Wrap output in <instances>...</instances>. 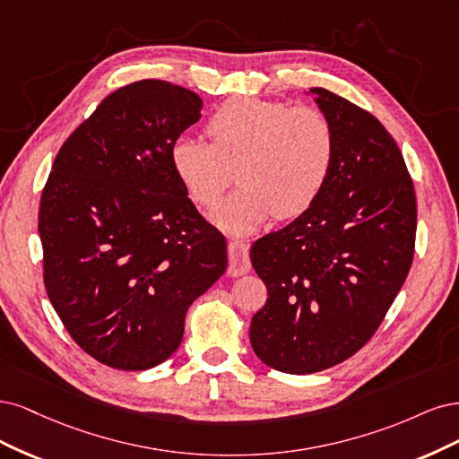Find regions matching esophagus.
Listing matches in <instances>:
<instances>
[{"mask_svg":"<svg viewBox=\"0 0 459 459\" xmlns=\"http://www.w3.org/2000/svg\"><path fill=\"white\" fill-rule=\"evenodd\" d=\"M249 267V244L242 238H232L229 242V276L246 274Z\"/></svg>","mask_w":459,"mask_h":459,"instance_id":"obj_1","label":"esophagus"}]
</instances>
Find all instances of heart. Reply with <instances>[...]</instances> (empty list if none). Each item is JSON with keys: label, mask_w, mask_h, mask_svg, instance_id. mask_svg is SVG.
<instances>
[{"label": "heart", "mask_w": 459, "mask_h": 459, "mask_svg": "<svg viewBox=\"0 0 459 459\" xmlns=\"http://www.w3.org/2000/svg\"><path fill=\"white\" fill-rule=\"evenodd\" d=\"M208 135L181 137L171 166L190 198L212 208L234 183L242 186L213 212L225 230H251L274 213H303L328 181L335 135L328 116L315 107L257 97L230 99L210 117Z\"/></svg>", "instance_id": "1"}]
</instances>
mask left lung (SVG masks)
I'll return each mask as SVG.
<instances>
[{"label":"left lung","mask_w":459,"mask_h":459,"mask_svg":"<svg viewBox=\"0 0 459 459\" xmlns=\"http://www.w3.org/2000/svg\"><path fill=\"white\" fill-rule=\"evenodd\" d=\"M335 135L318 198L249 249L267 286L249 342L278 372L313 374L360 351L385 318L413 259L416 190L376 116L322 87L310 90Z\"/></svg>","instance_id":"obj_1"}]
</instances>
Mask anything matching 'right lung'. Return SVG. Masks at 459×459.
<instances>
[{
    "label": "right lung",
    "instance_id": "1",
    "mask_svg": "<svg viewBox=\"0 0 459 459\" xmlns=\"http://www.w3.org/2000/svg\"><path fill=\"white\" fill-rule=\"evenodd\" d=\"M202 99L164 80L110 93L56 152L39 200L43 284L90 357L139 372L179 347L227 240L186 196L171 146Z\"/></svg>",
    "mask_w": 459,
    "mask_h": 459
}]
</instances>
